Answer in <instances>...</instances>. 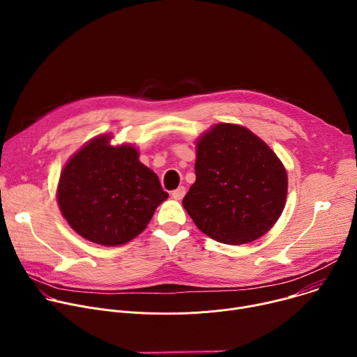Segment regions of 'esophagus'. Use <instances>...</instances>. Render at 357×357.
I'll return each instance as SVG.
<instances>
[{
    "instance_id": "1",
    "label": "esophagus",
    "mask_w": 357,
    "mask_h": 357,
    "mask_svg": "<svg viewBox=\"0 0 357 357\" xmlns=\"http://www.w3.org/2000/svg\"><path fill=\"white\" fill-rule=\"evenodd\" d=\"M185 193H186V189H185L183 186H179L178 189H175V190L172 192V197L176 199V200H181V199L185 196Z\"/></svg>"
}]
</instances>
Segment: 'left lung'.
I'll use <instances>...</instances> for the list:
<instances>
[{
	"label": "left lung",
	"instance_id": "1",
	"mask_svg": "<svg viewBox=\"0 0 357 357\" xmlns=\"http://www.w3.org/2000/svg\"><path fill=\"white\" fill-rule=\"evenodd\" d=\"M195 174L182 205L197 229L219 243L257 240L284 211L285 167L243 126L220 123L203 132L196 141Z\"/></svg>",
	"mask_w": 357,
	"mask_h": 357
}]
</instances>
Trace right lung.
Instances as JSON below:
<instances>
[{
	"mask_svg": "<svg viewBox=\"0 0 357 357\" xmlns=\"http://www.w3.org/2000/svg\"><path fill=\"white\" fill-rule=\"evenodd\" d=\"M112 134L87 141L65 164L56 199L62 216L83 238L107 247L145 230L168 193L139 162L132 144L112 145Z\"/></svg>",
	"mask_w": 357,
	"mask_h": 357,
	"instance_id": "add662e5",
	"label": "right lung"
}]
</instances>
